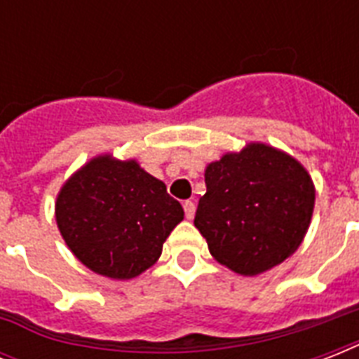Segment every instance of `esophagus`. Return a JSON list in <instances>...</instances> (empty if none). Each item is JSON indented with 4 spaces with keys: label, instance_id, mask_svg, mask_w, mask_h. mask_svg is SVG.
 Instances as JSON below:
<instances>
[{
    "label": "esophagus",
    "instance_id": "obj_1",
    "mask_svg": "<svg viewBox=\"0 0 359 359\" xmlns=\"http://www.w3.org/2000/svg\"><path fill=\"white\" fill-rule=\"evenodd\" d=\"M182 207H184L186 218H188V219L194 218V214H196V203H194V201H184V203H182Z\"/></svg>",
    "mask_w": 359,
    "mask_h": 359
}]
</instances>
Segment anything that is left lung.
I'll use <instances>...</instances> for the list:
<instances>
[{"instance_id": "obj_1", "label": "left lung", "mask_w": 359, "mask_h": 359, "mask_svg": "<svg viewBox=\"0 0 359 359\" xmlns=\"http://www.w3.org/2000/svg\"><path fill=\"white\" fill-rule=\"evenodd\" d=\"M205 184L194 224L216 261L255 276L298 250L311 222L315 188L294 158L253 143L210 163Z\"/></svg>"}]
</instances>
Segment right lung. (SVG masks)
Returning <instances> with one entry per match:
<instances>
[{
  "label": "right lung",
  "instance_id": "right-lung-1",
  "mask_svg": "<svg viewBox=\"0 0 359 359\" xmlns=\"http://www.w3.org/2000/svg\"><path fill=\"white\" fill-rule=\"evenodd\" d=\"M184 218L162 180L134 160L95 158L70 177L55 219L72 253L93 272L130 279L162 255L169 233Z\"/></svg>",
  "mask_w": 359,
  "mask_h": 359
}]
</instances>
